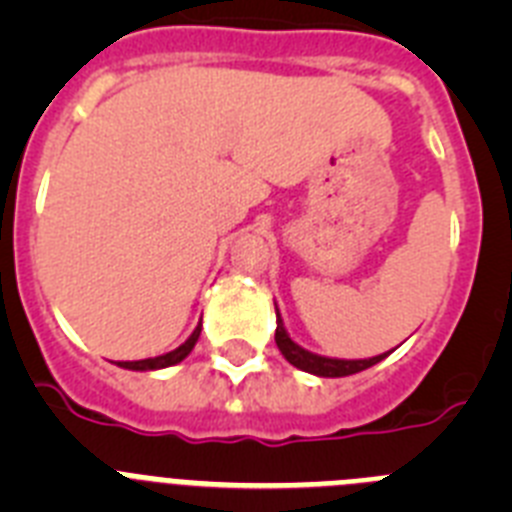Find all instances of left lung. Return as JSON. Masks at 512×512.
Listing matches in <instances>:
<instances>
[{
  "instance_id": "1",
  "label": "left lung",
  "mask_w": 512,
  "mask_h": 512,
  "mask_svg": "<svg viewBox=\"0 0 512 512\" xmlns=\"http://www.w3.org/2000/svg\"><path fill=\"white\" fill-rule=\"evenodd\" d=\"M274 341H277L279 351H282V356L289 364L297 366V369H302V372L307 374H315V377H348V374L364 372V369H369V366L379 364V361L390 356V351H387V354L372 356V359H330V356L312 354V351H307V348H302L300 343H295L289 338L287 328H284L282 323V315H279V307Z\"/></svg>"
}]
</instances>
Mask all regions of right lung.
I'll return each mask as SVG.
<instances>
[{"instance_id":"obj_1","label":"right lung","mask_w":512,"mask_h":512,"mask_svg":"<svg viewBox=\"0 0 512 512\" xmlns=\"http://www.w3.org/2000/svg\"><path fill=\"white\" fill-rule=\"evenodd\" d=\"M200 333H202V320H200V325L192 330V336H189L179 348L169 351V354L153 356V359H140V361H117V366H122V369H130V372H153V369H166V366H174L192 354V348H194V343H197V338H200Z\"/></svg>"}]
</instances>
